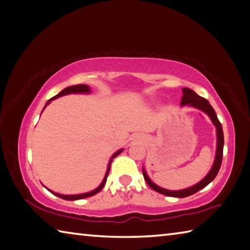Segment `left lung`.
<instances>
[{
    "mask_svg": "<svg viewBox=\"0 0 250 250\" xmlns=\"http://www.w3.org/2000/svg\"><path fill=\"white\" fill-rule=\"evenodd\" d=\"M180 106L193 107V108H197V109H199V110L203 111L204 113H207L208 118L211 119L212 124L214 125L216 128V151H215L214 163H213L210 171L208 172V175L204 177L201 181H199L198 184L193 185L189 188L181 189V190H167V189L160 187V186H157L156 184H154L153 181L149 179V177L147 176L146 171H145L144 167H143L142 171H143L144 179H145V181H146L149 187H151L153 190H155V191H157V192L165 194V196L175 197V198H186V197L191 196V194L198 192L199 190H201L204 187H207V186L215 178L217 172H219V170L221 168L222 157H223V146H224V135H223V129H222V125L219 121V119H217V116H216L214 109H213V107L210 105V103H208L206 98L199 96V95L194 93L192 89L185 87V88H183V97H181Z\"/></svg>",
    "mask_w": 250,
    "mask_h": 250,
    "instance_id": "left-lung-1",
    "label": "left lung"
}]
</instances>
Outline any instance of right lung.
I'll list each match as a JSON object with an SVG mask.
<instances>
[{"label": "right lung", "mask_w": 250, "mask_h": 250, "mask_svg": "<svg viewBox=\"0 0 250 250\" xmlns=\"http://www.w3.org/2000/svg\"><path fill=\"white\" fill-rule=\"evenodd\" d=\"M89 93H90V87H89L88 85L80 84V85L70 86V87H66V88H64L63 90H61L60 93H59L58 95H56V96H54V97H52L51 99H49V101L47 102L46 105H44L43 109H44V108H46V107L49 105L50 103H51V101H54V99H57V98L61 97V96H64V95H69V94H89ZM43 109H42V111H43ZM122 151H124V148H121V149H119V151H117L115 154H112V156H111V158H110V161H109V163H108L107 171H106V174H105V177H104V179H103V181H102V184L99 185L96 189L92 190V191H89V192H85V193H80V194H66V196H65V194H60V193L53 192L52 190H49V189H48V190H49V191L51 192V193H53L54 196H57V197L61 198V199H64V200H70V201L80 200V199H84V198H88V197H92V196H94V194L98 193V192L101 191V190L104 188V186H105V184H106V180H107L108 174H109V169H110L111 162H112L113 158H115L116 156L119 155V154H120Z\"/></svg>", "instance_id": "obj_1"}]
</instances>
